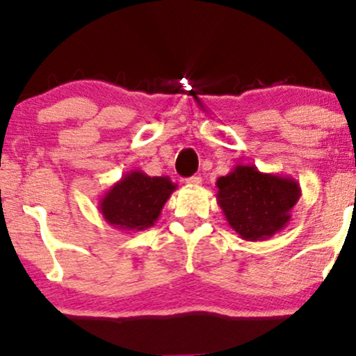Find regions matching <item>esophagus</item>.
I'll list each match as a JSON object with an SVG mask.
<instances>
[{
    "mask_svg": "<svg viewBox=\"0 0 356 356\" xmlns=\"http://www.w3.org/2000/svg\"><path fill=\"white\" fill-rule=\"evenodd\" d=\"M186 184H187V186H192V187H199L202 184V177H199V175H192V177L186 179Z\"/></svg>",
    "mask_w": 356,
    "mask_h": 356,
    "instance_id": "34e87169",
    "label": "esophagus"
}]
</instances>
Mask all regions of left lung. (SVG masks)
I'll return each instance as SVG.
<instances>
[{
  "label": "left lung",
  "mask_w": 356,
  "mask_h": 356,
  "mask_svg": "<svg viewBox=\"0 0 356 356\" xmlns=\"http://www.w3.org/2000/svg\"><path fill=\"white\" fill-rule=\"evenodd\" d=\"M217 204L241 240L264 241L284 230L291 211L300 199L296 179L266 174L256 165L238 164L218 177Z\"/></svg>",
  "instance_id": "1"
}]
</instances>
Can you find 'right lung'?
I'll return each instance as SVG.
<instances>
[{"label":"right lung","instance_id":"right-lung-1","mask_svg":"<svg viewBox=\"0 0 356 356\" xmlns=\"http://www.w3.org/2000/svg\"><path fill=\"white\" fill-rule=\"evenodd\" d=\"M175 188L169 177H151L134 169L103 193L98 210L105 222L118 230L143 232L157 222Z\"/></svg>","mask_w":356,"mask_h":356}]
</instances>
